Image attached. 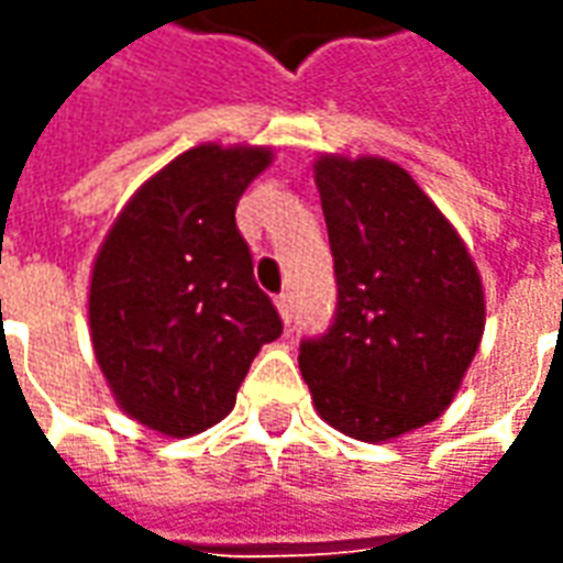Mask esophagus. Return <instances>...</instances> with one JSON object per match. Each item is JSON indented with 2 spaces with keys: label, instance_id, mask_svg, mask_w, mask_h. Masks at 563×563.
Instances as JSON below:
<instances>
[{
  "label": "esophagus",
  "instance_id": "1",
  "mask_svg": "<svg viewBox=\"0 0 563 563\" xmlns=\"http://www.w3.org/2000/svg\"><path fill=\"white\" fill-rule=\"evenodd\" d=\"M275 306H278V316L285 319V324H290V319H294V297L290 294H278Z\"/></svg>",
  "mask_w": 563,
  "mask_h": 563
}]
</instances>
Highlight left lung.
<instances>
[{"label":"left lung","instance_id":"obj_1","mask_svg":"<svg viewBox=\"0 0 563 563\" xmlns=\"http://www.w3.org/2000/svg\"><path fill=\"white\" fill-rule=\"evenodd\" d=\"M336 278L328 331L300 340L321 420L389 441L441 417L478 352L484 294L466 244L386 158L316 165Z\"/></svg>","mask_w":563,"mask_h":563}]
</instances>
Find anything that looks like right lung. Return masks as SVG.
I'll use <instances>...</instances> for the list:
<instances>
[{"mask_svg":"<svg viewBox=\"0 0 563 563\" xmlns=\"http://www.w3.org/2000/svg\"><path fill=\"white\" fill-rule=\"evenodd\" d=\"M269 158L214 143L177 156L137 189L97 254V364L122 410L170 438L223 420L260 346L282 336L235 227V205Z\"/></svg>","mask_w":563,"mask_h":563,"instance_id":"add662e5","label":"right lung"}]
</instances>
